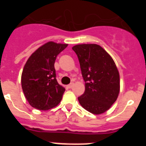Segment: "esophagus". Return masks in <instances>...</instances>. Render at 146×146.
Listing matches in <instances>:
<instances>
[{
	"label": "esophagus",
	"mask_w": 146,
	"mask_h": 146,
	"mask_svg": "<svg viewBox=\"0 0 146 146\" xmlns=\"http://www.w3.org/2000/svg\"><path fill=\"white\" fill-rule=\"evenodd\" d=\"M73 86H74V82H71L70 84L67 86V87L69 88H72L73 87Z\"/></svg>",
	"instance_id": "esophagus-1"
}]
</instances>
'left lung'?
<instances>
[{"mask_svg":"<svg viewBox=\"0 0 146 146\" xmlns=\"http://www.w3.org/2000/svg\"><path fill=\"white\" fill-rule=\"evenodd\" d=\"M85 81L84 94L78 97L82 108L93 114L106 112L116 101L120 76L111 56L99 45L82 44L72 47Z\"/></svg>","mask_w":146,"mask_h":146,"instance_id":"obj_1","label":"left lung"}]
</instances>
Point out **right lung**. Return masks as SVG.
Returning <instances> with one entry per match:
<instances>
[{"mask_svg":"<svg viewBox=\"0 0 146 146\" xmlns=\"http://www.w3.org/2000/svg\"><path fill=\"white\" fill-rule=\"evenodd\" d=\"M67 44L49 42L37 49L27 60L21 77L22 88L28 103L47 110L60 102L65 88L56 80L54 64Z\"/></svg>","mask_w":146,"mask_h":146,"instance_id":"right-lung-1","label":"right lung"}]
</instances>
